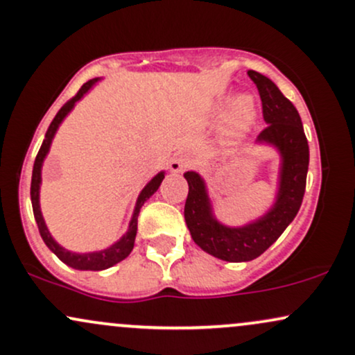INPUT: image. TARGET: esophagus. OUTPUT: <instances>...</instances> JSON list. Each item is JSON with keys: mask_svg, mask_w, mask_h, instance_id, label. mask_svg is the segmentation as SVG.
<instances>
[{"mask_svg": "<svg viewBox=\"0 0 355 355\" xmlns=\"http://www.w3.org/2000/svg\"><path fill=\"white\" fill-rule=\"evenodd\" d=\"M189 166H190V162L183 157H178V158H173V160H170V172L172 173H182L183 170H187Z\"/></svg>", "mask_w": 355, "mask_h": 355, "instance_id": "obj_1", "label": "esophagus"}]
</instances>
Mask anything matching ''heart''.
<instances>
[{
    "mask_svg": "<svg viewBox=\"0 0 355 355\" xmlns=\"http://www.w3.org/2000/svg\"><path fill=\"white\" fill-rule=\"evenodd\" d=\"M227 106L230 107L229 110H226ZM217 112L218 115L227 112L225 121H223V133L227 138H235L247 133L257 120V103L254 96L247 95V93L235 96L234 100L230 96H225L218 103Z\"/></svg>",
    "mask_w": 355,
    "mask_h": 355,
    "instance_id": "obj_1",
    "label": "heart"
}]
</instances>
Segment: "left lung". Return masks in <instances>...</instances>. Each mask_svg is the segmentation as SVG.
<instances>
[{
	"label": "left lung",
	"mask_w": 355,
	"mask_h": 355,
	"mask_svg": "<svg viewBox=\"0 0 355 355\" xmlns=\"http://www.w3.org/2000/svg\"><path fill=\"white\" fill-rule=\"evenodd\" d=\"M248 76L259 88L267 123L255 145L268 146L279 155L274 203L255 220L227 225L215 214L205 178L198 172L183 173L189 182L183 215L191 239L203 252L225 262H250L282 235L302 205L309 170V144L299 112L267 76L252 70Z\"/></svg>",
	"instance_id": "1"
}]
</instances>
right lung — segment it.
<instances>
[{
	"label": "right lung",
	"instance_id": "obj_1",
	"mask_svg": "<svg viewBox=\"0 0 355 355\" xmlns=\"http://www.w3.org/2000/svg\"><path fill=\"white\" fill-rule=\"evenodd\" d=\"M103 78H93L87 81L83 87L80 88V92L76 93L75 96L70 101L63 105L60 108V112L56 113V116L53 118V121L48 126L46 135H44V140L42 144V148H40L38 155H36V160L33 165V177H31V205H33V214H35V220L38 223V230L40 235H42L43 242L46 243V247L55 254L63 263H67L68 267L76 268V270H105V268H110L113 266H116L118 262L126 259L130 255V252L133 250V245H135V237H137V223H138V214H140V209L144 207V203L148 200L150 197L158 190L162 180L165 178V170L158 172L155 177H152V180H148V183L141 189L140 195H138L137 202H135V209H133L132 218H130L128 229L116 242H113L112 245L101 248V250H93V252H73L64 248L63 245H60L55 239H53L51 232L48 230L46 222H44L43 214H42V205H40V189H42V170H43V164L44 158L48 157L50 153L53 138H55L56 132H58L60 125L63 123V120L71 113V110L75 108V105L83 98L85 95L93 89L98 81Z\"/></svg>",
	"mask_w": 355,
	"mask_h": 355
}]
</instances>
